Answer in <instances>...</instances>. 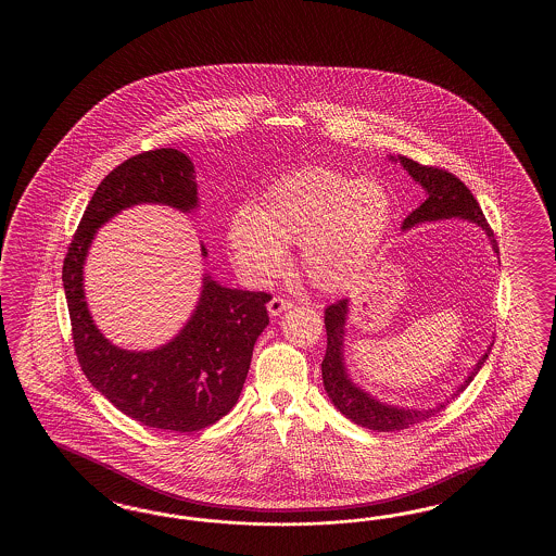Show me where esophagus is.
<instances>
[{
    "label": "esophagus",
    "instance_id": "obj_1",
    "mask_svg": "<svg viewBox=\"0 0 556 556\" xmlns=\"http://www.w3.org/2000/svg\"><path fill=\"white\" fill-rule=\"evenodd\" d=\"M292 306H294L292 300H288L283 295H274L273 300L268 302V312H270V316H278V314H282L288 307Z\"/></svg>",
    "mask_w": 556,
    "mask_h": 556
}]
</instances>
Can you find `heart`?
Returning a JSON list of instances; mask_svg holds the SVG:
<instances>
[{"instance_id": "heart-1", "label": "heart", "mask_w": 556, "mask_h": 556, "mask_svg": "<svg viewBox=\"0 0 556 556\" xmlns=\"http://www.w3.org/2000/svg\"><path fill=\"white\" fill-rule=\"evenodd\" d=\"M391 223L388 192L376 182L309 166L280 178L261 206H244L228 225V249L240 274L270 282L286 266L283 247L319 290H342L366 268Z\"/></svg>"}]
</instances>
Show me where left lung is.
Instances as JSON below:
<instances>
[{"mask_svg": "<svg viewBox=\"0 0 556 556\" xmlns=\"http://www.w3.org/2000/svg\"><path fill=\"white\" fill-rule=\"evenodd\" d=\"M400 163L427 192L426 201L421 202L414 213L403 220V230L419 225V223H431V220L459 216V218H467L475 225L481 226L486 232V237L491 238L493 250L498 254L495 235L486 223L479 202L475 201L471 190L465 187L462 178L455 177L453 173L445 170V168L421 165V163H417L414 159H407V156H400ZM345 316H348V300H338L331 306L326 307L324 324H326L328 348H326V355H324V362H321V379H324V388H326L328 397L348 419H352L357 426L374 429V431H400V429L414 426L419 421H426L445 407V405H438L433 409L391 407V405L374 400L371 395H367L366 391L355 388L354 383L348 378V374H345V367H343ZM486 355H489V350L477 362L471 376L465 379L462 388L455 391L451 397H457L471 383L472 378L477 376V371L483 366Z\"/></svg>", "mask_w": 556, "mask_h": 556, "instance_id": "8db88e82", "label": "left lung"}]
</instances>
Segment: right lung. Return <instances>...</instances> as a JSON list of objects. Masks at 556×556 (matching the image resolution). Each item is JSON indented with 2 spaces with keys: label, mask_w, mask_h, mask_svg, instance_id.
Segmentation results:
<instances>
[{
  "label": "right lung",
  "mask_w": 556,
  "mask_h": 556,
  "mask_svg": "<svg viewBox=\"0 0 556 556\" xmlns=\"http://www.w3.org/2000/svg\"><path fill=\"white\" fill-rule=\"evenodd\" d=\"M161 202L189 213L197 206V173L177 149L135 154L113 168L91 197L63 261V288L73 345L87 379L118 412L142 426L192 433L225 417L249 376L254 343L268 326L266 292L232 290L204 276L201 300L173 342L153 352H127L91 319L84 264L97 228L118 211ZM202 256L206 249L202 247Z\"/></svg>",
  "instance_id": "1"
}]
</instances>
